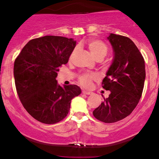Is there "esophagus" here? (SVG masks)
<instances>
[{
	"instance_id": "34e87169",
	"label": "esophagus",
	"mask_w": 159,
	"mask_h": 159,
	"mask_svg": "<svg viewBox=\"0 0 159 159\" xmlns=\"http://www.w3.org/2000/svg\"><path fill=\"white\" fill-rule=\"evenodd\" d=\"M82 93H83L84 94H86V95H91V94H93L92 92H90V91H87V90H83V91H82Z\"/></svg>"
}]
</instances>
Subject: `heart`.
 I'll return each instance as SVG.
<instances>
[{"label":"heart","mask_w":159,"mask_h":159,"mask_svg":"<svg viewBox=\"0 0 159 159\" xmlns=\"http://www.w3.org/2000/svg\"><path fill=\"white\" fill-rule=\"evenodd\" d=\"M87 47L93 56L96 59L99 57H104L106 55L107 48L103 42L100 41L98 39H90L87 43ZM97 78V75L94 74H88L84 73L81 75L79 77L78 81L81 86L84 87H90L93 80Z\"/></svg>","instance_id":"1"}]
</instances>
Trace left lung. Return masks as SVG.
<instances>
[{"instance_id": "obj_1", "label": "left lung", "mask_w": 159, "mask_h": 159, "mask_svg": "<svg viewBox=\"0 0 159 159\" xmlns=\"http://www.w3.org/2000/svg\"><path fill=\"white\" fill-rule=\"evenodd\" d=\"M107 38L114 59L102 84L111 93L93 114L103 123H111L125 118L135 108L143 90L146 71L143 56L132 39L114 34Z\"/></svg>"}]
</instances>
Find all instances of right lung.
I'll return each instance as SVG.
<instances>
[{
	"instance_id": "obj_1",
	"label": "right lung",
	"mask_w": 159,
	"mask_h": 159,
	"mask_svg": "<svg viewBox=\"0 0 159 159\" xmlns=\"http://www.w3.org/2000/svg\"><path fill=\"white\" fill-rule=\"evenodd\" d=\"M75 45L73 39L45 36L30 40L16 57L13 73L18 96L25 110L41 123L63 120L71 100L81 94L78 86L61 87L56 80Z\"/></svg>"
}]
</instances>
